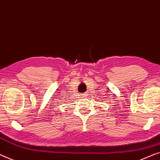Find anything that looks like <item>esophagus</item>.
Masks as SVG:
<instances>
[{
  "instance_id": "obj_1",
  "label": "esophagus",
  "mask_w": 160,
  "mask_h": 160,
  "mask_svg": "<svg viewBox=\"0 0 160 160\" xmlns=\"http://www.w3.org/2000/svg\"><path fill=\"white\" fill-rule=\"evenodd\" d=\"M80 96H81V98H85V97H86L87 95H86V94H80Z\"/></svg>"
}]
</instances>
